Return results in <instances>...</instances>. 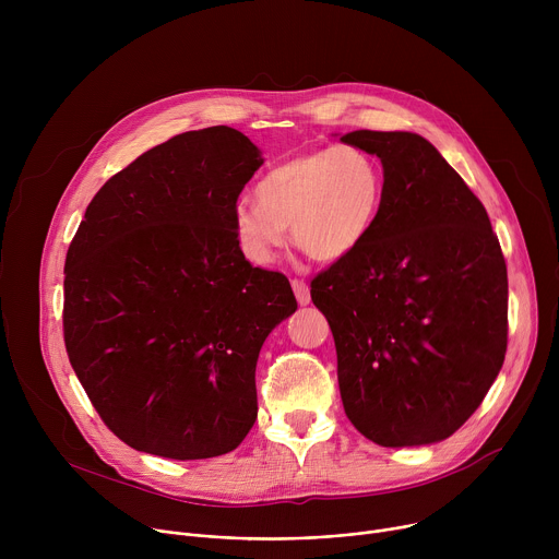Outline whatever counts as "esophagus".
<instances>
[{"mask_svg": "<svg viewBox=\"0 0 559 559\" xmlns=\"http://www.w3.org/2000/svg\"><path fill=\"white\" fill-rule=\"evenodd\" d=\"M292 289H294V294H296V300H298L300 305H309L311 296H309V287H307V283H305V281H300V278H294V281H292Z\"/></svg>", "mask_w": 559, "mask_h": 559, "instance_id": "1", "label": "esophagus"}]
</instances>
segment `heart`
<instances>
[{
  "mask_svg": "<svg viewBox=\"0 0 559 559\" xmlns=\"http://www.w3.org/2000/svg\"><path fill=\"white\" fill-rule=\"evenodd\" d=\"M384 199L376 158L354 145L296 154L257 186V203L234 207L236 243L252 265H270L285 246V227L300 252L334 263L354 254L371 234Z\"/></svg>",
  "mask_w": 559,
  "mask_h": 559,
  "instance_id": "b5f03b06",
  "label": "heart"
}]
</instances>
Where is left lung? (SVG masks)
<instances>
[{
  "label": "left lung",
  "mask_w": 559,
  "mask_h": 559,
  "mask_svg": "<svg viewBox=\"0 0 559 559\" xmlns=\"http://www.w3.org/2000/svg\"><path fill=\"white\" fill-rule=\"evenodd\" d=\"M384 199L367 241L311 281L352 425L380 447L449 438L480 407L507 354V263L489 214L416 132L356 130Z\"/></svg>",
  "instance_id": "1"
}]
</instances>
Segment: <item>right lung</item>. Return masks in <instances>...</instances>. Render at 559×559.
<instances>
[{"label": "right lung", "mask_w": 559, "mask_h": 559, "mask_svg": "<svg viewBox=\"0 0 559 559\" xmlns=\"http://www.w3.org/2000/svg\"><path fill=\"white\" fill-rule=\"evenodd\" d=\"M261 166L234 128L177 134L106 181L68 248L70 365L136 451L216 457L254 427L259 352L298 307L234 236L236 199Z\"/></svg>", "instance_id": "right-lung-1"}]
</instances>
